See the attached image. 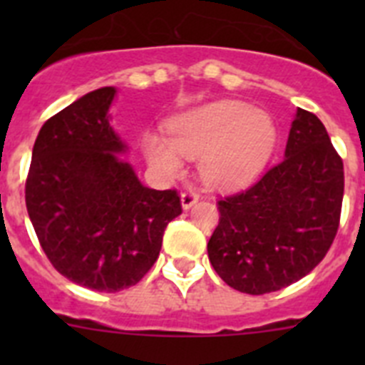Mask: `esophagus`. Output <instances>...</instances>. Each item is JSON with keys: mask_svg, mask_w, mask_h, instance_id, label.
<instances>
[{"mask_svg": "<svg viewBox=\"0 0 365 365\" xmlns=\"http://www.w3.org/2000/svg\"><path fill=\"white\" fill-rule=\"evenodd\" d=\"M199 201V195L195 192H185L180 195V206H182V210H190L195 202Z\"/></svg>", "mask_w": 365, "mask_h": 365, "instance_id": "34e87169", "label": "esophagus"}]
</instances>
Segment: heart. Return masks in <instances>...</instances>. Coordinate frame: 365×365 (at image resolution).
Instances as JSON below:
<instances>
[{
  "mask_svg": "<svg viewBox=\"0 0 365 365\" xmlns=\"http://www.w3.org/2000/svg\"><path fill=\"white\" fill-rule=\"evenodd\" d=\"M166 137L143 135V153L163 177L182 172L185 159L199 157V173L217 190L245 188L259 177L278 144L269 113L240 100H217L172 117Z\"/></svg>",
  "mask_w": 365,
  "mask_h": 365,
  "instance_id": "1",
  "label": "heart"
}]
</instances>
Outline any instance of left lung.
I'll return each mask as SVG.
<instances>
[{"label": "left lung", "instance_id": "left-lung-1", "mask_svg": "<svg viewBox=\"0 0 365 365\" xmlns=\"http://www.w3.org/2000/svg\"><path fill=\"white\" fill-rule=\"evenodd\" d=\"M341 199V159L320 118L298 108L285 159L254 186L219 201L221 217L208 241L212 267L247 294L289 287L327 254Z\"/></svg>", "mask_w": 365, "mask_h": 365}]
</instances>
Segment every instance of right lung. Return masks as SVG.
<instances>
[{"instance_id":"right-lung-1","label":"right lung","mask_w":365,"mask_h":365,"mask_svg":"<svg viewBox=\"0 0 365 365\" xmlns=\"http://www.w3.org/2000/svg\"><path fill=\"white\" fill-rule=\"evenodd\" d=\"M117 87L74 100L41 125L32 148L25 202L58 272L76 285L117 292L153 267L168 222L180 215L175 190L138 180L113 130Z\"/></svg>"}]
</instances>
